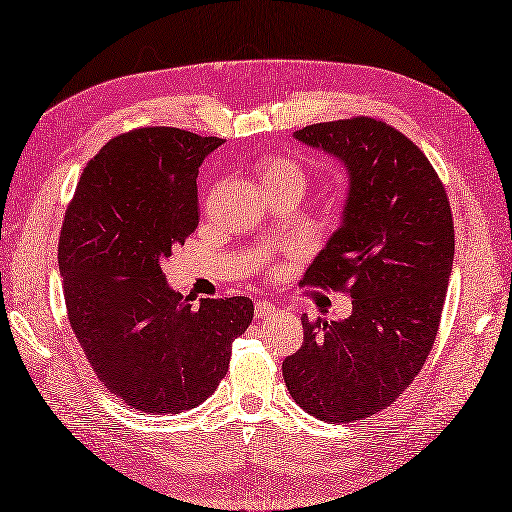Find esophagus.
<instances>
[{"mask_svg": "<svg viewBox=\"0 0 512 512\" xmlns=\"http://www.w3.org/2000/svg\"><path fill=\"white\" fill-rule=\"evenodd\" d=\"M277 312V308L273 306L270 301H257L255 303V319H266V317H273V314Z\"/></svg>", "mask_w": 512, "mask_h": 512, "instance_id": "esophagus-1", "label": "esophagus"}]
</instances>
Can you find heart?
Listing matches in <instances>:
<instances>
[{
	"mask_svg": "<svg viewBox=\"0 0 512 512\" xmlns=\"http://www.w3.org/2000/svg\"><path fill=\"white\" fill-rule=\"evenodd\" d=\"M262 182L264 187H273V184H306V171L299 167L288 156H268L262 162Z\"/></svg>",
	"mask_w": 512,
	"mask_h": 512,
	"instance_id": "obj_1",
	"label": "heart"
}]
</instances>
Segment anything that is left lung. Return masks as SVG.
I'll use <instances>...</instances> for the list:
<instances>
[{
	"mask_svg": "<svg viewBox=\"0 0 512 512\" xmlns=\"http://www.w3.org/2000/svg\"><path fill=\"white\" fill-rule=\"evenodd\" d=\"M295 138L350 176L341 226L301 286L350 292L352 314L301 317L303 343L281 369L314 418L365 420L394 405L436 341L455 253L451 206L427 156L383 121L317 123Z\"/></svg>",
	"mask_w": 512,
	"mask_h": 512,
	"instance_id": "8db88e82",
	"label": "left lung"
}]
</instances>
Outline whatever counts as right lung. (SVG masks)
Returning a JSON list of instances; mask_svg holds the SVG:
<instances>
[{
  "mask_svg": "<svg viewBox=\"0 0 512 512\" xmlns=\"http://www.w3.org/2000/svg\"><path fill=\"white\" fill-rule=\"evenodd\" d=\"M222 143L178 127L116 136L83 169L63 217L59 270L72 332L96 378L138 411L198 407L253 321L248 297L193 308L162 273V259L198 228V169Z\"/></svg>",
  "mask_w": 512,
  "mask_h": 512,
  "instance_id": "obj_1",
  "label": "right lung"
}]
</instances>
